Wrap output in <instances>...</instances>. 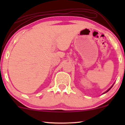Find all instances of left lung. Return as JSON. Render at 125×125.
Masks as SVG:
<instances>
[{
    "label": "left lung",
    "instance_id": "obj_1",
    "mask_svg": "<svg viewBox=\"0 0 125 125\" xmlns=\"http://www.w3.org/2000/svg\"><path fill=\"white\" fill-rule=\"evenodd\" d=\"M113 85H112V86H111V87H110V88H109V89H108V90H106V92H104V94H105V93H106V92H108V91H109V90L110 89H111V88H112V86H113Z\"/></svg>",
    "mask_w": 125,
    "mask_h": 125
}]
</instances>
